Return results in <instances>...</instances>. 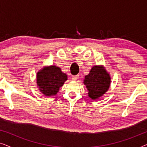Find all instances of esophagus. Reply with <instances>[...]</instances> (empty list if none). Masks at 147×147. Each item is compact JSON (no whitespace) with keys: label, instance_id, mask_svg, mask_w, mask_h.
<instances>
[{"label":"esophagus","instance_id":"esophagus-1","mask_svg":"<svg viewBox=\"0 0 147 147\" xmlns=\"http://www.w3.org/2000/svg\"><path fill=\"white\" fill-rule=\"evenodd\" d=\"M78 78H79V76L77 75V76H73L71 77V80H74V81H76Z\"/></svg>","mask_w":147,"mask_h":147}]
</instances>
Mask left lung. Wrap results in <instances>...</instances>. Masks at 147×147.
I'll return each mask as SVG.
<instances>
[{
  "instance_id": "8db88e82",
  "label": "left lung",
  "mask_w": 147,
  "mask_h": 147,
  "mask_svg": "<svg viewBox=\"0 0 147 147\" xmlns=\"http://www.w3.org/2000/svg\"><path fill=\"white\" fill-rule=\"evenodd\" d=\"M110 74L102 65H95L88 75L85 76L84 85L88 90V96L92 100L101 97L108 91L110 86Z\"/></svg>"
}]
</instances>
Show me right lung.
<instances>
[{
  "label": "right lung",
  "instance_id": "right-lung-1",
  "mask_svg": "<svg viewBox=\"0 0 147 147\" xmlns=\"http://www.w3.org/2000/svg\"><path fill=\"white\" fill-rule=\"evenodd\" d=\"M67 80V76L55 65L45 67L37 74V84L46 96H55Z\"/></svg>",
  "mask_w": 147,
  "mask_h": 147
}]
</instances>
